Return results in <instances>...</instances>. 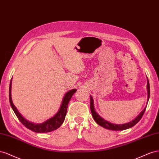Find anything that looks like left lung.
Returning a JSON list of instances; mask_svg holds the SVG:
<instances>
[{
    "label": "left lung",
    "mask_w": 159,
    "mask_h": 159,
    "mask_svg": "<svg viewBox=\"0 0 159 159\" xmlns=\"http://www.w3.org/2000/svg\"><path fill=\"white\" fill-rule=\"evenodd\" d=\"M147 90H148V101L149 99V97H150V86H149V82H148V79L147 78ZM90 111H91V113L94 120L95 122H97L98 125L100 126H102V127L105 128L108 130H125L129 128L133 127V126H134L137 122L141 119L142 116H143L145 110H146V107L144 108V110L140 113V114L135 118L134 120L132 121H130L128 123L123 124V125H115V124H112L111 122H108L105 120H104L102 117L100 116L97 113L95 112L94 111V102H93V97L90 96Z\"/></svg>",
    "instance_id": "8db88e82"
}]
</instances>
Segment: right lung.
Here are the masks:
<instances>
[{
  "label": "right lung",
  "mask_w": 159,
  "mask_h": 159,
  "mask_svg": "<svg viewBox=\"0 0 159 159\" xmlns=\"http://www.w3.org/2000/svg\"><path fill=\"white\" fill-rule=\"evenodd\" d=\"M11 83L12 80H11L10 87H9V101H10L11 106L12 108V110L14 111L17 118L25 127L30 129L32 131H33V132L38 133L51 132V131L56 130L60 127L65 120L69 101L72 97V95H73V94L76 91V89H72L69 90V91L65 95L60 109L55 115L51 118V119H49L48 120L44 122L42 124H34L26 120L25 118L20 114L19 112L18 111L14 105V104L12 103L11 98Z\"/></svg>",
  "instance_id": "add662e5"
}]
</instances>
